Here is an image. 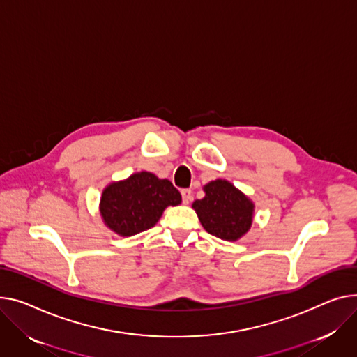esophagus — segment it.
I'll return each mask as SVG.
<instances>
[{"mask_svg":"<svg viewBox=\"0 0 357 357\" xmlns=\"http://www.w3.org/2000/svg\"><path fill=\"white\" fill-rule=\"evenodd\" d=\"M182 201H183V204L185 205H188L189 202H191L192 201V191H191V189H182Z\"/></svg>","mask_w":357,"mask_h":357,"instance_id":"1","label":"esophagus"}]
</instances>
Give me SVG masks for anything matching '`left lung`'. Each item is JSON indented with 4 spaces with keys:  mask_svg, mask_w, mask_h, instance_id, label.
I'll return each mask as SVG.
<instances>
[{
    "mask_svg": "<svg viewBox=\"0 0 357 357\" xmlns=\"http://www.w3.org/2000/svg\"><path fill=\"white\" fill-rule=\"evenodd\" d=\"M205 197L192 204L206 232L224 241H238L250 231L254 202L227 179L204 185Z\"/></svg>",
    "mask_w": 357,
    "mask_h": 357,
    "instance_id": "8db88e82",
    "label": "left lung"
}]
</instances>
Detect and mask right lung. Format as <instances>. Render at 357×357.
I'll return each mask as SVG.
<instances>
[{"instance_id":"obj_1","label":"right lung","mask_w":357,"mask_h":357,"mask_svg":"<svg viewBox=\"0 0 357 357\" xmlns=\"http://www.w3.org/2000/svg\"><path fill=\"white\" fill-rule=\"evenodd\" d=\"M182 202L168 179L142 171L110 182L102 192L99 211L105 225L121 236H132L152 228L168 206Z\"/></svg>"}]
</instances>
